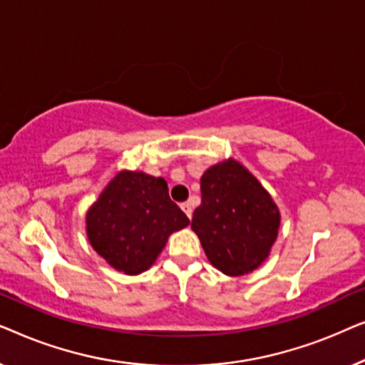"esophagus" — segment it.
Masks as SVG:
<instances>
[{
    "mask_svg": "<svg viewBox=\"0 0 365 365\" xmlns=\"http://www.w3.org/2000/svg\"><path fill=\"white\" fill-rule=\"evenodd\" d=\"M181 209L184 212H186V216L191 219L192 217V206H191V202H182L181 204Z\"/></svg>",
    "mask_w": 365,
    "mask_h": 365,
    "instance_id": "obj_1",
    "label": "esophagus"
}]
</instances>
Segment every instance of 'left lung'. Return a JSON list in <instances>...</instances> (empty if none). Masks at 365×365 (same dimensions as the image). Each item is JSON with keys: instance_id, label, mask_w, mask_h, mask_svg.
Wrapping results in <instances>:
<instances>
[{"instance_id": "8db88e82", "label": "left lung", "mask_w": 365, "mask_h": 365, "mask_svg": "<svg viewBox=\"0 0 365 365\" xmlns=\"http://www.w3.org/2000/svg\"><path fill=\"white\" fill-rule=\"evenodd\" d=\"M279 226L277 204L237 159H224L204 171L191 229L217 271L231 277L256 271L271 254Z\"/></svg>"}]
</instances>
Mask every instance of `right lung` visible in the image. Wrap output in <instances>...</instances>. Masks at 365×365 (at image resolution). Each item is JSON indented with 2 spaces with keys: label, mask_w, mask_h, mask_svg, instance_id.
<instances>
[{
  "label": "right lung",
  "mask_w": 365,
  "mask_h": 365,
  "mask_svg": "<svg viewBox=\"0 0 365 365\" xmlns=\"http://www.w3.org/2000/svg\"><path fill=\"white\" fill-rule=\"evenodd\" d=\"M187 224L169 199L166 179L123 169L88 209L86 236L113 269L138 276L156 262L169 236Z\"/></svg>",
  "instance_id": "obj_1"
}]
</instances>
